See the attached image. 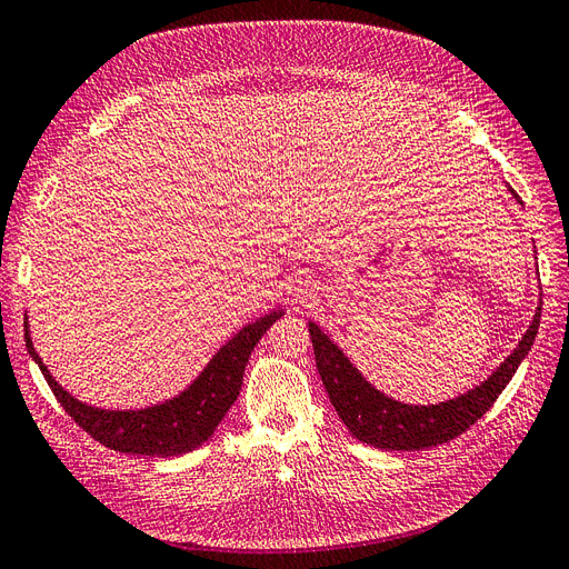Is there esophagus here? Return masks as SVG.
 <instances>
[{
  "instance_id": "obj_1",
  "label": "esophagus",
  "mask_w": 569,
  "mask_h": 569,
  "mask_svg": "<svg viewBox=\"0 0 569 569\" xmlns=\"http://www.w3.org/2000/svg\"><path fill=\"white\" fill-rule=\"evenodd\" d=\"M316 299V295H313V287L311 284H306V282H295L289 287V291H287V301L295 306V308H299V306H308Z\"/></svg>"
}]
</instances>
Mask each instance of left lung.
Segmentation results:
<instances>
[{"mask_svg":"<svg viewBox=\"0 0 569 569\" xmlns=\"http://www.w3.org/2000/svg\"><path fill=\"white\" fill-rule=\"evenodd\" d=\"M539 322L541 303L518 347L485 382L456 396V399L429 406L401 403L391 396H385L358 372V368L316 322H308V332H311L320 380L339 420L349 427V432L358 441L375 446V449L422 451L429 446L460 437L465 429H470V425L485 416L529 353L533 337L539 332Z\"/></svg>","mask_w":569,"mask_h":569,"instance_id":"8db88e82","label":"left lung"}]
</instances>
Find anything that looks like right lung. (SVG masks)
Returning <instances> with one entry per match:
<instances>
[{"label": "right lung", "mask_w": 569, "mask_h": 569, "mask_svg": "<svg viewBox=\"0 0 569 569\" xmlns=\"http://www.w3.org/2000/svg\"><path fill=\"white\" fill-rule=\"evenodd\" d=\"M284 311H270L268 316L244 325L228 343H222L218 353L209 360L197 380L163 403L137 408V410H107L78 401L68 393L38 356L28 332L26 318V347L30 358L42 370L47 385L54 391L63 410L71 416L84 432L99 443L120 453L137 456H182L199 449L203 441L216 432L220 420L237 401L242 389L244 368L253 347L266 335L268 327L280 320Z\"/></svg>", "instance_id": "right-lung-1"}]
</instances>
